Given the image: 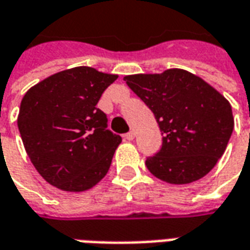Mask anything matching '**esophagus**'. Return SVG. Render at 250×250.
<instances>
[{"mask_svg":"<svg viewBox=\"0 0 250 250\" xmlns=\"http://www.w3.org/2000/svg\"><path fill=\"white\" fill-rule=\"evenodd\" d=\"M134 138H135V132H134V131H130V132L125 134V139H127V141H132Z\"/></svg>","mask_w":250,"mask_h":250,"instance_id":"1","label":"esophagus"}]
</instances>
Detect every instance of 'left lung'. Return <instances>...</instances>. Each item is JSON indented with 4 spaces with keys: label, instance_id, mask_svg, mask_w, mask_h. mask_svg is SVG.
Segmentation results:
<instances>
[{
    "label": "left lung",
    "instance_id": "obj_1",
    "mask_svg": "<svg viewBox=\"0 0 250 250\" xmlns=\"http://www.w3.org/2000/svg\"><path fill=\"white\" fill-rule=\"evenodd\" d=\"M125 82L151 109L162 131L161 150L147 158L148 171L171 185L205 177L233 132L230 103L201 77L179 68L128 75Z\"/></svg>",
    "mask_w": 250,
    "mask_h": 250
}]
</instances>
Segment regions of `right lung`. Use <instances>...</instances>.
<instances>
[{
    "mask_svg": "<svg viewBox=\"0 0 250 250\" xmlns=\"http://www.w3.org/2000/svg\"><path fill=\"white\" fill-rule=\"evenodd\" d=\"M116 79L91 66H75L24 95L20 134L30 162L48 184L80 193L108 173L122 138L107 130V116L96 104Z\"/></svg>",
    "mask_w": 250,
    "mask_h": 250,
    "instance_id": "1",
    "label": "right lung"
}]
</instances>
